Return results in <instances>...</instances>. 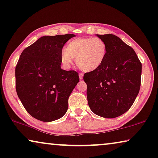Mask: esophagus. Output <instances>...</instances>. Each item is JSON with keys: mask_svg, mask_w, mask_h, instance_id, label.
Masks as SVG:
<instances>
[{"mask_svg": "<svg viewBox=\"0 0 158 158\" xmlns=\"http://www.w3.org/2000/svg\"><path fill=\"white\" fill-rule=\"evenodd\" d=\"M79 79H83V77H84V74H83V73H79Z\"/></svg>", "mask_w": 158, "mask_h": 158, "instance_id": "34e87169", "label": "esophagus"}]
</instances>
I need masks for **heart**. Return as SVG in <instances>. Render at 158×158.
I'll use <instances>...</instances> for the list:
<instances>
[{
    "instance_id": "heart-1",
    "label": "heart",
    "mask_w": 158,
    "mask_h": 158,
    "mask_svg": "<svg viewBox=\"0 0 158 158\" xmlns=\"http://www.w3.org/2000/svg\"><path fill=\"white\" fill-rule=\"evenodd\" d=\"M107 45L99 37H78L68 42L61 54V60L66 67H70L74 57L78 67L84 72L98 69L104 62Z\"/></svg>"
}]
</instances>
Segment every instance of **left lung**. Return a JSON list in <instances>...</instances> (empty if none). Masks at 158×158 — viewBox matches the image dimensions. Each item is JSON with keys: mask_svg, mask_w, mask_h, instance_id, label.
I'll return each mask as SVG.
<instances>
[{"mask_svg": "<svg viewBox=\"0 0 158 158\" xmlns=\"http://www.w3.org/2000/svg\"><path fill=\"white\" fill-rule=\"evenodd\" d=\"M107 45L98 69L85 73L89 106L97 116L113 118L133 105L140 88L142 64L133 49L112 34L96 35Z\"/></svg>", "mask_w": 158, "mask_h": 158, "instance_id": "1", "label": "left lung"}]
</instances>
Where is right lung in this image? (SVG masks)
Returning <instances> with one entry per match:
<instances>
[{
    "label": "right lung",
    "mask_w": 158,
    "mask_h": 158,
    "mask_svg": "<svg viewBox=\"0 0 158 158\" xmlns=\"http://www.w3.org/2000/svg\"><path fill=\"white\" fill-rule=\"evenodd\" d=\"M75 35L43 36L21 53L15 67V88L28 114L39 121L62 118L68 99L79 81L74 70L61 69L64 44Z\"/></svg>",
    "instance_id": "obj_1"
}]
</instances>
